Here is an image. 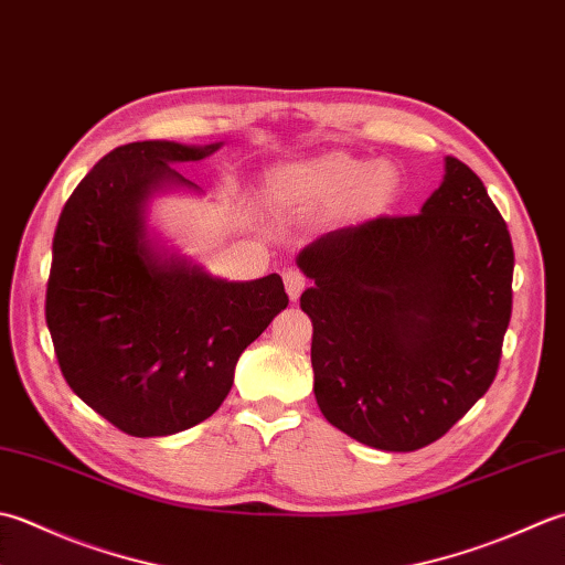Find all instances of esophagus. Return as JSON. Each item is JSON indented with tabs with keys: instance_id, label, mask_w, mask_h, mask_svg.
Segmentation results:
<instances>
[{
	"instance_id": "esophagus-1",
	"label": "esophagus",
	"mask_w": 565,
	"mask_h": 565,
	"mask_svg": "<svg viewBox=\"0 0 565 565\" xmlns=\"http://www.w3.org/2000/svg\"><path fill=\"white\" fill-rule=\"evenodd\" d=\"M284 286H286V294H289L291 301H296L298 296L303 294V289L308 286L306 274L301 269H284Z\"/></svg>"
}]
</instances>
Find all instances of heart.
<instances>
[{
  "instance_id": "obj_1",
  "label": "heart",
  "mask_w": 565,
  "mask_h": 565,
  "mask_svg": "<svg viewBox=\"0 0 565 565\" xmlns=\"http://www.w3.org/2000/svg\"><path fill=\"white\" fill-rule=\"evenodd\" d=\"M274 191L286 201L311 207H335L350 220L382 215L399 191V173L386 161H364L342 151L289 166L276 173Z\"/></svg>"
}]
</instances>
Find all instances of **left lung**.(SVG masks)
Returning <instances> with one entry per match:
<instances>
[{
  "label": "left lung",
  "mask_w": 565,
  "mask_h": 565,
  "mask_svg": "<svg viewBox=\"0 0 565 565\" xmlns=\"http://www.w3.org/2000/svg\"><path fill=\"white\" fill-rule=\"evenodd\" d=\"M316 286L313 392L364 446L434 444L490 390L512 316L514 249L478 173L446 157L418 215L328 232L298 254Z\"/></svg>",
  "instance_id": "left-lung-1"
}]
</instances>
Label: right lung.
<instances>
[{
  "label": "right lung",
  "mask_w": 565,
  "mask_h": 565,
  "mask_svg": "<svg viewBox=\"0 0 565 565\" xmlns=\"http://www.w3.org/2000/svg\"><path fill=\"white\" fill-rule=\"evenodd\" d=\"M220 143L131 141L95 163L53 235L46 323L81 399L129 436H171L217 412L235 364L289 306L279 274L232 284L149 245L143 201Z\"/></svg>",
  "instance_id": "obj_1"
}]
</instances>
